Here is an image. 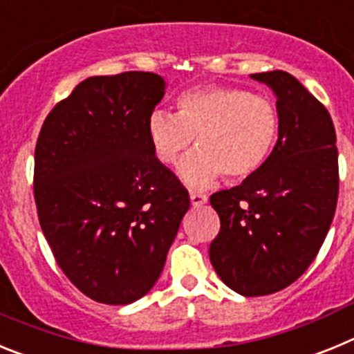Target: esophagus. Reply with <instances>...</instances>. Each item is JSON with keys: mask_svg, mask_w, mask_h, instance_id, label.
Returning a JSON list of instances; mask_svg holds the SVG:
<instances>
[{"mask_svg": "<svg viewBox=\"0 0 354 354\" xmlns=\"http://www.w3.org/2000/svg\"><path fill=\"white\" fill-rule=\"evenodd\" d=\"M189 198H192V205H195V207H200V205H204L205 202H207V195L198 192L189 193Z\"/></svg>", "mask_w": 354, "mask_h": 354, "instance_id": "esophagus-1", "label": "esophagus"}]
</instances>
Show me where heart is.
I'll return each instance as SVG.
<instances>
[{"label":"heart","mask_w":354,"mask_h":354,"mask_svg":"<svg viewBox=\"0 0 354 354\" xmlns=\"http://www.w3.org/2000/svg\"><path fill=\"white\" fill-rule=\"evenodd\" d=\"M177 115L152 111L147 120L152 152L167 167L179 162L195 140L198 150L180 165L184 183L207 187L220 179L243 183L270 161L280 134V111L271 99L241 86L207 84L175 99Z\"/></svg>","instance_id":"1"}]
</instances>
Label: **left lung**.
Listing matches in <instances>:
<instances>
[{
    "instance_id": "obj_1",
    "label": "left lung",
    "mask_w": 354,
    "mask_h": 354,
    "mask_svg": "<svg viewBox=\"0 0 354 354\" xmlns=\"http://www.w3.org/2000/svg\"><path fill=\"white\" fill-rule=\"evenodd\" d=\"M252 77L277 93L280 134L257 175L211 195L221 227L209 259L232 290L266 296L296 282L319 253L339 198V152L328 109L296 77Z\"/></svg>"
}]
</instances>
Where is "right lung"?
Instances as JSON below:
<instances>
[{"mask_svg":"<svg viewBox=\"0 0 354 354\" xmlns=\"http://www.w3.org/2000/svg\"><path fill=\"white\" fill-rule=\"evenodd\" d=\"M165 88L152 72L88 77L40 129V227L65 277L93 301L127 305L145 296L189 209L187 189L147 136Z\"/></svg>","mask_w":354,"mask_h":354,"instance_id":"right-lung-1","label":"right lung"}]
</instances>
